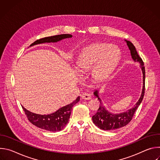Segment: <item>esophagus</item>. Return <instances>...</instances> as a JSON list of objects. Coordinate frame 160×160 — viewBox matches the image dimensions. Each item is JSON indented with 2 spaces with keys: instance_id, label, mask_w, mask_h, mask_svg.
I'll list each match as a JSON object with an SVG mask.
<instances>
[{
  "instance_id": "esophagus-1",
  "label": "esophagus",
  "mask_w": 160,
  "mask_h": 160,
  "mask_svg": "<svg viewBox=\"0 0 160 160\" xmlns=\"http://www.w3.org/2000/svg\"><path fill=\"white\" fill-rule=\"evenodd\" d=\"M82 98L83 99H85V100H89L91 98V96L89 94H87V93H83L82 96Z\"/></svg>"
}]
</instances>
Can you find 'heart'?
I'll return each mask as SVG.
<instances>
[{"instance_id":"obj_1","label":"heart","mask_w":160,"mask_h":160,"mask_svg":"<svg viewBox=\"0 0 160 160\" xmlns=\"http://www.w3.org/2000/svg\"><path fill=\"white\" fill-rule=\"evenodd\" d=\"M116 48L109 43H100L91 45L82 53L78 62V69L82 73L89 70L97 62L94 70V77L100 80L111 71L118 58Z\"/></svg>"}]
</instances>
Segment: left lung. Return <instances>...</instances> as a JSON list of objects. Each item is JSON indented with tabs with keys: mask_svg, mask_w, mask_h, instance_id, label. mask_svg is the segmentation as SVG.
<instances>
[{
	"mask_svg": "<svg viewBox=\"0 0 160 160\" xmlns=\"http://www.w3.org/2000/svg\"><path fill=\"white\" fill-rule=\"evenodd\" d=\"M127 44L130 51V54L132 59L135 62H139L141 64V68L143 73V87L142 90L141 96L134 106L133 108L127 110L126 112H123L119 114H113L109 112L103 105L101 99L99 97L98 90H96L94 92V95L98 98V99L100 102V106L98 110V112L92 117V120L94 123L99 128L104 130H115L117 128H122L132 120L134 113L136 109L138 108L141 104L145 92V67L144 66V62L141 58L139 56L138 52H137L135 48L133 43L128 40H126Z\"/></svg>",
	"mask_w": 160,
	"mask_h": 160,
	"instance_id": "8db88e82",
	"label": "left lung"
}]
</instances>
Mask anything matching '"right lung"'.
I'll use <instances>...</instances> for the list:
<instances>
[{
	"instance_id": "obj_1",
	"label": "right lung",
	"mask_w": 160,
	"mask_h": 160,
	"mask_svg": "<svg viewBox=\"0 0 160 160\" xmlns=\"http://www.w3.org/2000/svg\"><path fill=\"white\" fill-rule=\"evenodd\" d=\"M71 37H72V35L70 34H61L45 37L36 40L30 45V46L46 42H57L62 39ZM79 101L80 97H78L73 102L61 108L55 112L48 115H38V114L32 112L26 109L23 106H22V108L25 111L28 120L33 125L43 130L51 132H58L62 130L68 123L72 108Z\"/></svg>"
}]
</instances>
